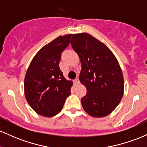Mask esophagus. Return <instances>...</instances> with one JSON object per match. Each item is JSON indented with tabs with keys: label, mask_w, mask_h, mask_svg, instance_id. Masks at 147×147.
Segmentation results:
<instances>
[{
	"label": "esophagus",
	"mask_w": 147,
	"mask_h": 147,
	"mask_svg": "<svg viewBox=\"0 0 147 147\" xmlns=\"http://www.w3.org/2000/svg\"><path fill=\"white\" fill-rule=\"evenodd\" d=\"M74 83H75V85H77V84H79V78H76L75 80H74Z\"/></svg>",
	"instance_id": "1"
}]
</instances>
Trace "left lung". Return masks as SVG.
I'll return each mask as SVG.
<instances>
[{
    "mask_svg": "<svg viewBox=\"0 0 147 147\" xmlns=\"http://www.w3.org/2000/svg\"><path fill=\"white\" fill-rule=\"evenodd\" d=\"M70 43L82 63L79 80L87 89L82 105L92 117H105L115 109L124 95L119 64L110 49L90 34H75Z\"/></svg>",
    "mask_w": 147,
    "mask_h": 147,
    "instance_id": "left-lung-1",
    "label": "left lung"
}]
</instances>
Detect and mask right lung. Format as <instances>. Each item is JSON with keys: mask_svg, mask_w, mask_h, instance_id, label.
<instances>
[{"mask_svg": "<svg viewBox=\"0 0 147 147\" xmlns=\"http://www.w3.org/2000/svg\"><path fill=\"white\" fill-rule=\"evenodd\" d=\"M72 34L59 36L43 46L32 60L24 80L25 96L36 113L53 117L63 109L70 95L72 82L60 70L61 52L68 47Z\"/></svg>", "mask_w": 147, "mask_h": 147, "instance_id": "right-lung-1", "label": "right lung"}]
</instances>
